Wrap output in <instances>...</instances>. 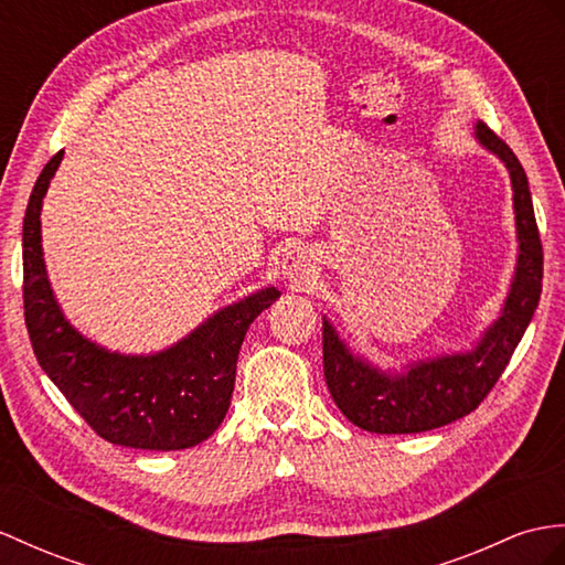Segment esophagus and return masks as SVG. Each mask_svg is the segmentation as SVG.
Segmentation results:
<instances>
[{
    "label": "esophagus",
    "instance_id": "1",
    "mask_svg": "<svg viewBox=\"0 0 565 565\" xmlns=\"http://www.w3.org/2000/svg\"><path fill=\"white\" fill-rule=\"evenodd\" d=\"M280 273L282 278L295 285V287H307L316 280L319 268H316V256L305 249V246H292L280 260Z\"/></svg>",
    "mask_w": 565,
    "mask_h": 565
}]
</instances>
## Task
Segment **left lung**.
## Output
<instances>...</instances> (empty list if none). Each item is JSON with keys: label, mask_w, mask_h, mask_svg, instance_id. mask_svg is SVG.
I'll return each instance as SVG.
<instances>
[{"label": "left lung", "mask_w": 565, "mask_h": 565, "mask_svg": "<svg viewBox=\"0 0 565 565\" xmlns=\"http://www.w3.org/2000/svg\"><path fill=\"white\" fill-rule=\"evenodd\" d=\"M475 139L497 156L511 174L518 235L511 290L499 319L481 333L472 350L409 362L401 371L379 369L366 356L352 352L323 316V376L328 391L342 415L364 431L419 434L470 415L511 362L540 305L544 254L527 174L513 150L484 121L475 124Z\"/></svg>", "instance_id": "left-lung-1"}]
</instances>
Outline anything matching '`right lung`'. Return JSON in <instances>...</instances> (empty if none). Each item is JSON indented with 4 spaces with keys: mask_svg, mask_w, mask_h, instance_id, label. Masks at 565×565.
<instances>
[{
    "mask_svg": "<svg viewBox=\"0 0 565 565\" xmlns=\"http://www.w3.org/2000/svg\"><path fill=\"white\" fill-rule=\"evenodd\" d=\"M62 158L64 150L40 172L23 217V309L38 364L105 441L141 450L199 446L223 424L246 330L280 297L278 287L223 307L153 354L113 352L81 335L52 292L40 232Z\"/></svg>",
    "mask_w": 565,
    "mask_h": 565,
    "instance_id": "add662e5",
    "label": "right lung"
}]
</instances>
